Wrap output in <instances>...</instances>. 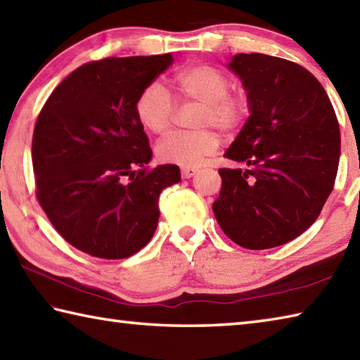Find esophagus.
<instances>
[{"instance_id":"1","label":"esophagus","mask_w":360,"mask_h":360,"mask_svg":"<svg viewBox=\"0 0 360 360\" xmlns=\"http://www.w3.org/2000/svg\"><path fill=\"white\" fill-rule=\"evenodd\" d=\"M197 173H198V168H195V167H182V168H181L182 179L192 178V176H195Z\"/></svg>"}]
</instances>
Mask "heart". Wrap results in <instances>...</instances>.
I'll return each mask as SVG.
<instances>
[{"label":"heart","instance_id":"b5f03b06","mask_svg":"<svg viewBox=\"0 0 360 360\" xmlns=\"http://www.w3.org/2000/svg\"><path fill=\"white\" fill-rule=\"evenodd\" d=\"M178 93L186 101L201 103L197 117L198 127H215L221 134H234L244 126L250 115V101L240 91H230L231 80L211 64H195L176 75ZM174 101L159 82L149 83L135 102V115L141 126L153 134H165L174 116ZM219 146L212 130H181L162 139L158 155L162 162L181 167H195L211 155Z\"/></svg>","mask_w":360,"mask_h":360}]
</instances>
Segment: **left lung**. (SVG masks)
<instances>
[{
  "instance_id": "1",
  "label": "left lung",
  "mask_w": 360,
  "mask_h": 360,
  "mask_svg": "<svg viewBox=\"0 0 360 360\" xmlns=\"http://www.w3.org/2000/svg\"><path fill=\"white\" fill-rule=\"evenodd\" d=\"M230 69L247 89L250 116L220 168L212 211L233 243L264 250L290 243L313 225L335 184L340 127L315 77L283 58L239 53Z\"/></svg>"
}]
</instances>
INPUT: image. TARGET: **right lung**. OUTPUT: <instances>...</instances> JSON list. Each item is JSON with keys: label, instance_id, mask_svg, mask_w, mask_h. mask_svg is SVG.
Here are the masks:
<instances>
[{"label": "right lung", "instance_id": "right-lung-1", "mask_svg": "<svg viewBox=\"0 0 360 360\" xmlns=\"http://www.w3.org/2000/svg\"><path fill=\"white\" fill-rule=\"evenodd\" d=\"M173 64L169 53L105 58L58 84L32 134L36 197L78 250L122 259L158 228L159 197L181 181L178 165L149 168V140L135 115L145 86Z\"/></svg>", "mask_w": 360, "mask_h": 360}]
</instances>
